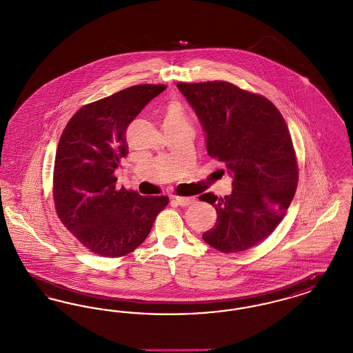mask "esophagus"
Returning a JSON list of instances; mask_svg holds the SVG:
<instances>
[{
    "instance_id": "esophagus-1",
    "label": "esophagus",
    "mask_w": 353,
    "mask_h": 353,
    "mask_svg": "<svg viewBox=\"0 0 353 353\" xmlns=\"http://www.w3.org/2000/svg\"><path fill=\"white\" fill-rule=\"evenodd\" d=\"M173 200L177 202L180 206H188V205L194 202L193 197H179V196H176V197H173Z\"/></svg>"
}]
</instances>
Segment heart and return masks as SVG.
I'll use <instances>...</instances> for the list:
<instances>
[{
    "label": "heart",
    "mask_w": 353,
    "mask_h": 353,
    "mask_svg": "<svg viewBox=\"0 0 353 353\" xmlns=\"http://www.w3.org/2000/svg\"><path fill=\"white\" fill-rule=\"evenodd\" d=\"M184 120V111L179 103L169 104L165 115V123L169 121H183Z\"/></svg>",
    "instance_id": "1"
}]
</instances>
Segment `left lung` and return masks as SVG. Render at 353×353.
Segmentation results:
<instances>
[{
    "mask_svg": "<svg viewBox=\"0 0 353 353\" xmlns=\"http://www.w3.org/2000/svg\"><path fill=\"white\" fill-rule=\"evenodd\" d=\"M177 87L201 123L209 156L233 177L229 196L200 197L217 210L216 225L202 239L219 252H245L275 230L294 199L298 164L288 127L269 99L234 84Z\"/></svg>",
    "mask_w": 353,
    "mask_h": 353,
    "instance_id": "8db88e82",
    "label": "left lung"
}]
</instances>
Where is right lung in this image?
Returning <instances> with one entry per match:
<instances>
[{"label":"right lung","mask_w":353,"mask_h":353,"mask_svg":"<svg viewBox=\"0 0 353 353\" xmlns=\"http://www.w3.org/2000/svg\"><path fill=\"white\" fill-rule=\"evenodd\" d=\"M164 84H139L82 107L66 125L54 163L57 214L90 252L118 258L134 252L151 232L167 196L118 189L115 169L128 154L125 131Z\"/></svg>","instance_id":"add662e5"}]
</instances>
